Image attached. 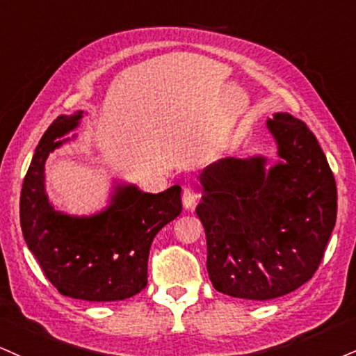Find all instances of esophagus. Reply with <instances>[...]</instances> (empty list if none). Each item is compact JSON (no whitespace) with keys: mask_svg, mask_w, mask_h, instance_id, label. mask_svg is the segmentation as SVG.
<instances>
[{"mask_svg":"<svg viewBox=\"0 0 356 356\" xmlns=\"http://www.w3.org/2000/svg\"><path fill=\"white\" fill-rule=\"evenodd\" d=\"M200 198V195L193 190L191 186H185L183 188V195H181V200H183V206H185L186 209L193 208V204H195V201Z\"/></svg>","mask_w":356,"mask_h":356,"instance_id":"esophagus-1","label":"esophagus"}]
</instances>
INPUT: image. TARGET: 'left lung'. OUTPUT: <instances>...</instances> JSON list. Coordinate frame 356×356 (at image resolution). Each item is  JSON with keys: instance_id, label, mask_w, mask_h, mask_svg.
<instances>
[{"instance_id": "1", "label": "left lung", "mask_w": 356, "mask_h": 356, "mask_svg": "<svg viewBox=\"0 0 356 356\" xmlns=\"http://www.w3.org/2000/svg\"><path fill=\"white\" fill-rule=\"evenodd\" d=\"M277 161L227 156L200 173L196 214L218 292L270 300L312 279L337 221V185L315 135L291 113L267 118Z\"/></svg>"}]
</instances>
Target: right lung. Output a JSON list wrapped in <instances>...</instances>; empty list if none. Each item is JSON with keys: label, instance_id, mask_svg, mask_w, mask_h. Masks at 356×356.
Returning a JSON list of instances; mask_svg holds the SVG:
<instances>
[{"label": "right lung", "instance_id": "right-lung-1", "mask_svg": "<svg viewBox=\"0 0 356 356\" xmlns=\"http://www.w3.org/2000/svg\"><path fill=\"white\" fill-rule=\"evenodd\" d=\"M84 111L59 115L44 131L19 200L21 229L51 284L65 297L115 302L147 287L148 254L161 227L181 213V188L145 193L113 179L107 206L92 214L59 211L46 193V160L77 137Z\"/></svg>", "mask_w": 356, "mask_h": 356}]
</instances>
